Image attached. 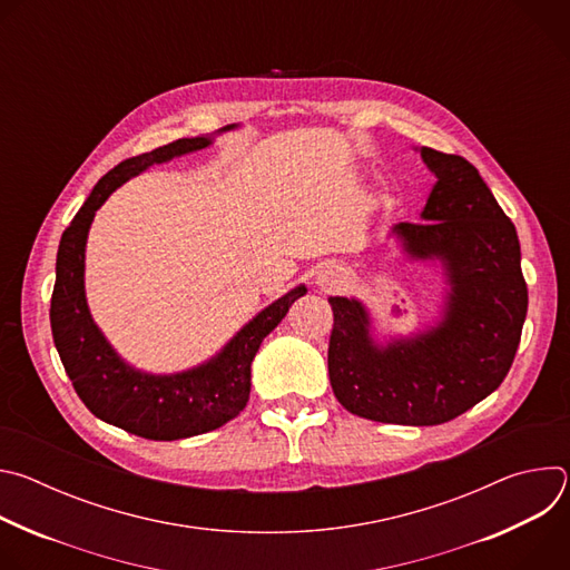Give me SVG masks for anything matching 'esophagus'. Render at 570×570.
Here are the masks:
<instances>
[{
	"label": "esophagus",
	"instance_id": "obj_1",
	"mask_svg": "<svg viewBox=\"0 0 570 570\" xmlns=\"http://www.w3.org/2000/svg\"><path fill=\"white\" fill-rule=\"evenodd\" d=\"M343 273L341 268L336 266H322L317 273H315V284L322 288V291H334L343 284Z\"/></svg>",
	"mask_w": 570,
	"mask_h": 570
}]
</instances>
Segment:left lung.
Listing matches in <instances>:
<instances>
[{"mask_svg":"<svg viewBox=\"0 0 570 570\" xmlns=\"http://www.w3.org/2000/svg\"><path fill=\"white\" fill-rule=\"evenodd\" d=\"M435 176L422 223L392 236L411 262H440L444 297L431 327L385 343L356 297H330V381L352 415L405 426L455 420L508 376L528 313L521 246L478 169L460 155L417 148Z\"/></svg>","mask_w":570,"mask_h":570,"instance_id":"obj_1","label":"left lung"}]
</instances>
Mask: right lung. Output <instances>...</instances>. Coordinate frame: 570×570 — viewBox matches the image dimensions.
Returning <instances> with one entry per match:
<instances>
[{
    "mask_svg": "<svg viewBox=\"0 0 570 570\" xmlns=\"http://www.w3.org/2000/svg\"><path fill=\"white\" fill-rule=\"evenodd\" d=\"M234 128L225 126L216 135ZM216 135L176 139L121 161L95 185L58 246L49 317L65 372L95 417L146 440H185L234 420L250 399V365L264 338L291 304L306 295L304 284L295 286L243 324L216 356L174 374H150L126 363L92 320L86 297V246L97 209L126 180L153 165L212 146Z\"/></svg>",
    "mask_w": 570,
    "mask_h": 570,
    "instance_id": "obj_1",
    "label": "right lung"
}]
</instances>
